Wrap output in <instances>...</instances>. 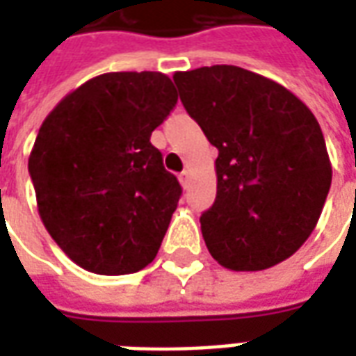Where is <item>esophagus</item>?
<instances>
[{"instance_id":"34e87169","label":"esophagus","mask_w":356,"mask_h":356,"mask_svg":"<svg viewBox=\"0 0 356 356\" xmlns=\"http://www.w3.org/2000/svg\"><path fill=\"white\" fill-rule=\"evenodd\" d=\"M188 179H191V171L185 170L183 173H181V183L186 186V185H188Z\"/></svg>"}]
</instances>
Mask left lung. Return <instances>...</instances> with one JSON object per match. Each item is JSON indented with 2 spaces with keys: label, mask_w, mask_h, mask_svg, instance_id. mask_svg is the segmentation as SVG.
I'll return each instance as SVG.
<instances>
[{
  "label": "left lung",
  "mask_w": 356,
  "mask_h": 356,
  "mask_svg": "<svg viewBox=\"0 0 356 356\" xmlns=\"http://www.w3.org/2000/svg\"><path fill=\"white\" fill-rule=\"evenodd\" d=\"M173 81L219 150L216 202L200 217L211 257L231 270L288 259L318 223L332 185L314 114L284 86L240 66H202Z\"/></svg>",
  "instance_id": "8db88e82"
}]
</instances>
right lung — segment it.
<instances>
[{"mask_svg": "<svg viewBox=\"0 0 356 356\" xmlns=\"http://www.w3.org/2000/svg\"><path fill=\"white\" fill-rule=\"evenodd\" d=\"M177 102L162 72H108L43 120L28 158L45 229L76 265L129 275L160 250L181 185L150 135Z\"/></svg>", "mask_w": 356, "mask_h": 356, "instance_id": "right-lung-1", "label": "right lung"}]
</instances>
